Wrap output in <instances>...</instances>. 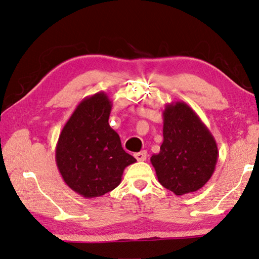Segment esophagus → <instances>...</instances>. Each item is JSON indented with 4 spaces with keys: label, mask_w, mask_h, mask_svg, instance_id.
Masks as SVG:
<instances>
[{
    "label": "esophagus",
    "mask_w": 259,
    "mask_h": 259,
    "mask_svg": "<svg viewBox=\"0 0 259 259\" xmlns=\"http://www.w3.org/2000/svg\"><path fill=\"white\" fill-rule=\"evenodd\" d=\"M134 157L137 158L138 161H144L147 159V152L146 151H140V152H137L134 153Z\"/></svg>",
    "instance_id": "esophagus-1"
}]
</instances>
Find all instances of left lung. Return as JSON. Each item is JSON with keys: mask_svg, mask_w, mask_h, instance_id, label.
I'll return each instance as SVG.
<instances>
[{"mask_svg": "<svg viewBox=\"0 0 259 259\" xmlns=\"http://www.w3.org/2000/svg\"><path fill=\"white\" fill-rule=\"evenodd\" d=\"M160 151L152 155L158 181L176 196L196 192L214 173L219 149L212 134L183 101L166 104Z\"/></svg>", "mask_w": 259, "mask_h": 259, "instance_id": "obj_1", "label": "left lung"}]
</instances>
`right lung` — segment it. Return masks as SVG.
<instances>
[{
    "mask_svg": "<svg viewBox=\"0 0 259 259\" xmlns=\"http://www.w3.org/2000/svg\"><path fill=\"white\" fill-rule=\"evenodd\" d=\"M112 102L104 92L81 100L63 126L56 162L65 183L84 198L111 191L121 182L127 166L137 159L125 152L110 125Z\"/></svg>",
    "mask_w": 259,
    "mask_h": 259,
    "instance_id": "obj_1",
    "label": "right lung"
}]
</instances>
